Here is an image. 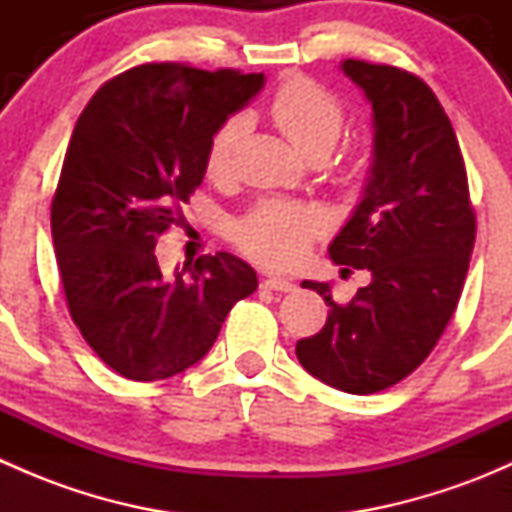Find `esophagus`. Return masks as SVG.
Wrapping results in <instances>:
<instances>
[{
    "label": "esophagus",
    "mask_w": 512,
    "mask_h": 512,
    "mask_svg": "<svg viewBox=\"0 0 512 512\" xmlns=\"http://www.w3.org/2000/svg\"><path fill=\"white\" fill-rule=\"evenodd\" d=\"M262 287L275 289V292H292L294 282L287 277H267V280H262Z\"/></svg>",
    "instance_id": "34e87169"
}]
</instances>
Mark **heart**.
Listing matches in <instances>:
<instances>
[{"mask_svg":"<svg viewBox=\"0 0 512 512\" xmlns=\"http://www.w3.org/2000/svg\"><path fill=\"white\" fill-rule=\"evenodd\" d=\"M272 123L302 156H327L344 131V106L337 96L304 76H289L267 103ZM247 121L230 116L208 141L205 170L210 178L230 175L232 160L245 138ZM322 230V215L307 205L265 200L235 225V242L247 257L265 267H289L304 255L309 240Z\"/></svg>","mask_w":512,"mask_h":512,"instance_id":"obj_1","label":"heart"}]
</instances>
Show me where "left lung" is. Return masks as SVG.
Returning a JSON list of instances; mask_svg holds the SVG:
<instances>
[{"label": "left lung", "mask_w": 512, "mask_h": 512, "mask_svg": "<svg viewBox=\"0 0 512 512\" xmlns=\"http://www.w3.org/2000/svg\"><path fill=\"white\" fill-rule=\"evenodd\" d=\"M342 71L374 111V163L329 257L369 270L371 282L337 304L327 282L304 280L329 314L294 352L319 381L366 396L406 379L441 339L466 282L476 213L456 131L436 94L396 66L347 59Z\"/></svg>", "instance_id": "left-lung-1"}]
</instances>
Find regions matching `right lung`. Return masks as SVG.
Returning <instances> with one entry per match:
<instances>
[{
    "label": "right lung",
    "instance_id": "add662e5",
    "mask_svg": "<svg viewBox=\"0 0 512 512\" xmlns=\"http://www.w3.org/2000/svg\"><path fill=\"white\" fill-rule=\"evenodd\" d=\"M265 86L262 74L143 64L86 103L51 200V237L69 314L103 364L158 381L198 364L257 275L230 252L173 277L158 237L205 178L215 128Z\"/></svg>",
    "mask_w": 512,
    "mask_h": 512
}]
</instances>
